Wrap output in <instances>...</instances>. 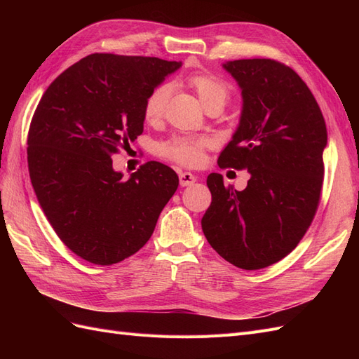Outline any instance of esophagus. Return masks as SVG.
<instances>
[{
  "label": "esophagus",
  "mask_w": 359,
  "mask_h": 359,
  "mask_svg": "<svg viewBox=\"0 0 359 359\" xmlns=\"http://www.w3.org/2000/svg\"><path fill=\"white\" fill-rule=\"evenodd\" d=\"M180 184L182 187H187V186H191L193 182H196V177L193 175V173L190 172H180Z\"/></svg>",
  "instance_id": "1"
}]
</instances>
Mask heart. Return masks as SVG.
Segmentation results:
<instances>
[{
    "mask_svg": "<svg viewBox=\"0 0 359 359\" xmlns=\"http://www.w3.org/2000/svg\"><path fill=\"white\" fill-rule=\"evenodd\" d=\"M187 83L196 91L199 102L205 109L215 106L223 109L226 102L229 100L231 90L223 81L214 78L211 74H193L187 79ZM170 95V86L161 83L148 94L144 104V116L147 121L154 123L165 114L166 104ZM208 145L205 139L189 137V136H173L166 142L158 145V154L165 158L173 160L184 166H198L203 161V151Z\"/></svg>",
    "mask_w": 359,
    "mask_h": 359,
    "instance_id": "heart-1",
    "label": "heart"
}]
</instances>
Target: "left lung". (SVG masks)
<instances>
[{"label":"left lung","mask_w":359,"mask_h":359,"mask_svg":"<svg viewBox=\"0 0 359 359\" xmlns=\"http://www.w3.org/2000/svg\"><path fill=\"white\" fill-rule=\"evenodd\" d=\"M243 95L220 168L247 169L243 191L206 178L212 202L202 217L211 247L241 269H260L287 256L316 214L323 182L327 126L320 107L290 67L266 58L223 64Z\"/></svg>","instance_id":"8db88e82"}]
</instances>
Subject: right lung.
I'll return each instance as SVG.
<instances>
[{
  "instance_id": "right-lung-1",
  "label": "right lung",
  "mask_w": 359,
  "mask_h": 359,
  "mask_svg": "<svg viewBox=\"0 0 359 359\" xmlns=\"http://www.w3.org/2000/svg\"><path fill=\"white\" fill-rule=\"evenodd\" d=\"M181 62L93 53L43 94L28 132V169L37 201L60 240L95 265L142 248L178 189L175 170L148 161L124 178L118 147L144 132L148 94Z\"/></svg>"
}]
</instances>
